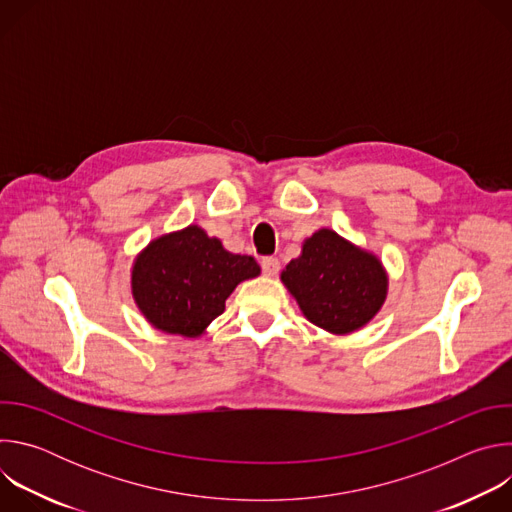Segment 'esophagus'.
Returning <instances> with one entry per match:
<instances>
[{
    "label": "esophagus",
    "mask_w": 512,
    "mask_h": 512,
    "mask_svg": "<svg viewBox=\"0 0 512 512\" xmlns=\"http://www.w3.org/2000/svg\"><path fill=\"white\" fill-rule=\"evenodd\" d=\"M261 269L265 275L273 277L279 271V259L277 257H263L261 259Z\"/></svg>",
    "instance_id": "obj_1"
}]
</instances>
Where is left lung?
Instances as JSON below:
<instances>
[{
    "instance_id": "8db88e82",
    "label": "left lung",
    "mask_w": 512,
    "mask_h": 512,
    "mask_svg": "<svg viewBox=\"0 0 512 512\" xmlns=\"http://www.w3.org/2000/svg\"><path fill=\"white\" fill-rule=\"evenodd\" d=\"M281 281L312 324L350 334L381 310L389 279L375 255L320 229L304 241L302 255L285 265Z\"/></svg>"
}]
</instances>
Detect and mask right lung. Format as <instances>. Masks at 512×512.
I'll list each match as a JSON object with an SVG mask.
<instances>
[{"instance_id":"right-lung-1","label":"right lung","mask_w":512,"mask_h":512,"mask_svg":"<svg viewBox=\"0 0 512 512\" xmlns=\"http://www.w3.org/2000/svg\"><path fill=\"white\" fill-rule=\"evenodd\" d=\"M259 271L251 255L229 253L221 241L190 225L152 241L137 255L131 291L152 326L194 338L225 312L233 289Z\"/></svg>"}]
</instances>
